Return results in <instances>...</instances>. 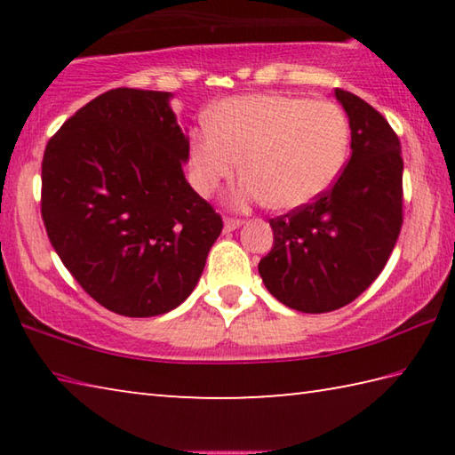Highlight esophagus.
Wrapping results in <instances>:
<instances>
[{"instance_id":"esophagus-1","label":"esophagus","mask_w":455,"mask_h":455,"mask_svg":"<svg viewBox=\"0 0 455 455\" xmlns=\"http://www.w3.org/2000/svg\"><path fill=\"white\" fill-rule=\"evenodd\" d=\"M243 225L241 219H233V217H227L225 219V230H235Z\"/></svg>"}]
</instances>
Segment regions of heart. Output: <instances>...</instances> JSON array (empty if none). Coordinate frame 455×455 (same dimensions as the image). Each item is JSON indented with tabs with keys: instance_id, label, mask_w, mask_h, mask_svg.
Returning a JSON list of instances; mask_svg holds the SVG:
<instances>
[{
	"instance_id": "heart-1",
	"label": "heart",
	"mask_w": 455,
	"mask_h": 455,
	"mask_svg": "<svg viewBox=\"0 0 455 455\" xmlns=\"http://www.w3.org/2000/svg\"><path fill=\"white\" fill-rule=\"evenodd\" d=\"M349 120L329 100L284 94L227 98L214 106L211 126L192 134V184L211 195L230 179L243 156L246 176L238 203L267 200L297 209L323 195L345 163Z\"/></svg>"
}]
</instances>
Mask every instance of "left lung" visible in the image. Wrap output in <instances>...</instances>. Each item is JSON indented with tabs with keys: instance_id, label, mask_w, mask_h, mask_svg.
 <instances>
[{
	"instance_id": "8db88e82",
	"label": "left lung",
	"mask_w": 455,
	"mask_h": 455,
	"mask_svg": "<svg viewBox=\"0 0 455 455\" xmlns=\"http://www.w3.org/2000/svg\"><path fill=\"white\" fill-rule=\"evenodd\" d=\"M335 96L349 116L351 158L309 204L271 219L273 249L260 259L265 287L301 313H329L371 284L403 225L402 144L373 106L347 90Z\"/></svg>"
}]
</instances>
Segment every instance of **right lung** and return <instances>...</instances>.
Listing matches in <instances>:
<instances>
[{"instance_id": "1", "label": "right lung", "mask_w": 455, "mask_h": 455, "mask_svg": "<svg viewBox=\"0 0 455 455\" xmlns=\"http://www.w3.org/2000/svg\"><path fill=\"white\" fill-rule=\"evenodd\" d=\"M168 92L116 88L66 120L42 160V219L61 263L108 311L154 317L203 275L222 219L184 179Z\"/></svg>"}]
</instances>
